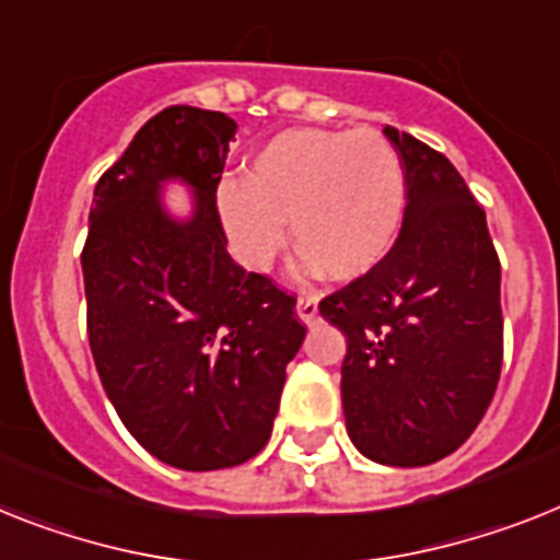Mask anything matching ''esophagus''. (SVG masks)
<instances>
[{"instance_id":"34e87169","label":"esophagus","mask_w":560,"mask_h":560,"mask_svg":"<svg viewBox=\"0 0 560 560\" xmlns=\"http://www.w3.org/2000/svg\"><path fill=\"white\" fill-rule=\"evenodd\" d=\"M295 310H299V318L304 324H316L318 318V299L316 295H299V302H295Z\"/></svg>"}]
</instances>
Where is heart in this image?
Here are the masks:
<instances>
[{
  "instance_id": "heart-1",
  "label": "heart",
  "mask_w": 560,
  "mask_h": 560,
  "mask_svg": "<svg viewBox=\"0 0 560 560\" xmlns=\"http://www.w3.org/2000/svg\"><path fill=\"white\" fill-rule=\"evenodd\" d=\"M219 210L230 247L267 270L288 247V222L304 270L359 279L384 261L407 210V171L375 130H281L253 153L244 182H228Z\"/></svg>"
}]
</instances>
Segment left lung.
I'll return each mask as SVG.
<instances>
[{
  "mask_svg": "<svg viewBox=\"0 0 560 560\" xmlns=\"http://www.w3.org/2000/svg\"><path fill=\"white\" fill-rule=\"evenodd\" d=\"M407 171V210L378 267L324 295L347 338L341 404L352 444L424 467L472 435L504 361L501 261L483 208L450 159L384 128Z\"/></svg>",
  "mask_w": 560,
  "mask_h": 560,
  "instance_id": "8db88e82",
  "label": "left lung"
}]
</instances>
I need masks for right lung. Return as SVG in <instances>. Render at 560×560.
<instances>
[{"label": "right lung", "instance_id": "obj_1", "mask_svg": "<svg viewBox=\"0 0 560 560\" xmlns=\"http://www.w3.org/2000/svg\"><path fill=\"white\" fill-rule=\"evenodd\" d=\"M233 133L219 110L156 113L96 182L82 250L102 387L150 455L190 472L265 450L307 332L295 295L228 253L215 190ZM164 177L194 187L190 223L161 210Z\"/></svg>", "mask_w": 560, "mask_h": 560}]
</instances>
